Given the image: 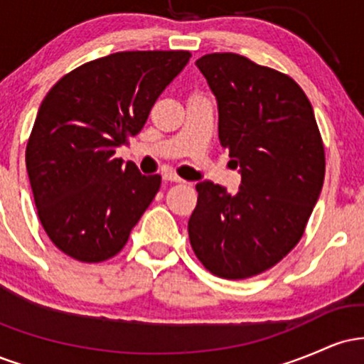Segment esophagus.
<instances>
[{"label": "esophagus", "mask_w": 364, "mask_h": 364, "mask_svg": "<svg viewBox=\"0 0 364 364\" xmlns=\"http://www.w3.org/2000/svg\"><path fill=\"white\" fill-rule=\"evenodd\" d=\"M162 178H164V181H169V183H185L181 178L176 176L174 173H166Z\"/></svg>", "instance_id": "obj_1"}]
</instances>
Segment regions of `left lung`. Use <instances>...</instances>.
<instances>
[{
    "label": "left lung",
    "instance_id": "obj_1",
    "mask_svg": "<svg viewBox=\"0 0 364 364\" xmlns=\"http://www.w3.org/2000/svg\"><path fill=\"white\" fill-rule=\"evenodd\" d=\"M195 65L217 99L219 140L241 185L231 195L200 181L188 235L207 270L248 279L301 240L323 186V144L311 104L291 77L235 53L205 54Z\"/></svg>",
    "mask_w": 364,
    "mask_h": 364
}]
</instances>
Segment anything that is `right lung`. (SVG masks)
Here are the masks:
<instances>
[{
	"instance_id": "add662e5",
	"label": "right lung",
	"mask_w": 364,
	"mask_h": 364,
	"mask_svg": "<svg viewBox=\"0 0 364 364\" xmlns=\"http://www.w3.org/2000/svg\"><path fill=\"white\" fill-rule=\"evenodd\" d=\"M188 51H123L78 66L41 104L25 162L41 224L63 253L114 257L161 188L116 149L144 128Z\"/></svg>"
}]
</instances>
